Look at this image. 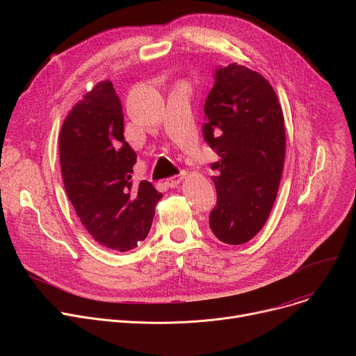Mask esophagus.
Masks as SVG:
<instances>
[{
  "label": "esophagus",
  "mask_w": 356,
  "mask_h": 356,
  "mask_svg": "<svg viewBox=\"0 0 356 356\" xmlns=\"http://www.w3.org/2000/svg\"><path fill=\"white\" fill-rule=\"evenodd\" d=\"M184 176H186V173L184 172H181V173H179V175H176V176H172V177H168L167 180H165V184L168 186V188H172V189H175V188H177V184L184 179Z\"/></svg>",
  "instance_id": "obj_1"
}]
</instances>
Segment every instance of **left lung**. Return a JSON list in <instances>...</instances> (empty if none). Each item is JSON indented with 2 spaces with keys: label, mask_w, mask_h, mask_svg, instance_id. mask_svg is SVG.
<instances>
[{
  "label": "left lung",
  "mask_w": 356,
  "mask_h": 356,
  "mask_svg": "<svg viewBox=\"0 0 356 356\" xmlns=\"http://www.w3.org/2000/svg\"><path fill=\"white\" fill-rule=\"evenodd\" d=\"M203 111V138L220 157L212 164L218 197L209 227L225 244H245L277 197L286 157L283 111L263 74L236 63L218 66Z\"/></svg>",
  "instance_id": "left-lung-1"
}]
</instances>
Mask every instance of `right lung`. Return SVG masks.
Returning <instances> with one entry per match:
<instances>
[{"instance_id": "obj_1", "label": "right lung", "mask_w": 356, "mask_h": 356, "mask_svg": "<svg viewBox=\"0 0 356 356\" xmlns=\"http://www.w3.org/2000/svg\"><path fill=\"white\" fill-rule=\"evenodd\" d=\"M59 153L67 197L85 229L109 250H134L163 195L149 181H133L137 154L124 138L122 106L111 81L97 83L72 108Z\"/></svg>"}]
</instances>
